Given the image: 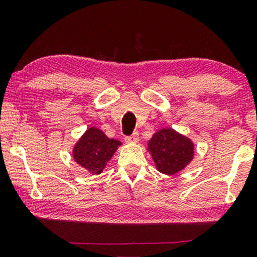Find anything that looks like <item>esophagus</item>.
I'll use <instances>...</instances> for the list:
<instances>
[{
    "label": "esophagus",
    "mask_w": 257,
    "mask_h": 257,
    "mask_svg": "<svg viewBox=\"0 0 257 257\" xmlns=\"http://www.w3.org/2000/svg\"><path fill=\"white\" fill-rule=\"evenodd\" d=\"M125 140H126V142H127V143H137V142H138V140H139V133H138V132H135L132 136L126 137Z\"/></svg>",
    "instance_id": "1"
}]
</instances>
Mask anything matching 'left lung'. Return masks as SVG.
<instances>
[{
    "mask_svg": "<svg viewBox=\"0 0 257 257\" xmlns=\"http://www.w3.org/2000/svg\"><path fill=\"white\" fill-rule=\"evenodd\" d=\"M149 150L158 171L170 175L181 171L194 154L191 140L170 128L157 132L150 140Z\"/></svg>",
    "mask_w": 257,
    "mask_h": 257,
    "instance_id": "obj_1",
    "label": "left lung"
}]
</instances>
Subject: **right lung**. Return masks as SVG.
I'll list each match as a JSON object with an SVG mask.
<instances>
[{
    "instance_id": "right-lung-1",
    "label": "right lung",
    "mask_w": 257,
    "mask_h": 257,
    "mask_svg": "<svg viewBox=\"0 0 257 257\" xmlns=\"http://www.w3.org/2000/svg\"><path fill=\"white\" fill-rule=\"evenodd\" d=\"M119 145H121L120 142L107 138L100 130L91 127L76 144L73 158L91 173L99 174Z\"/></svg>"
}]
</instances>
